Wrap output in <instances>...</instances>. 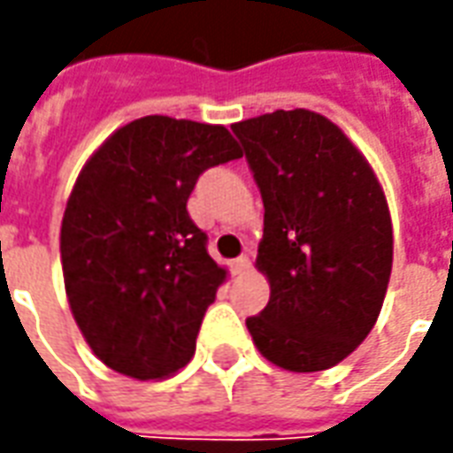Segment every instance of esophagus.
I'll return each mask as SVG.
<instances>
[{"label": "esophagus", "mask_w": 453, "mask_h": 453, "mask_svg": "<svg viewBox=\"0 0 453 453\" xmlns=\"http://www.w3.org/2000/svg\"><path fill=\"white\" fill-rule=\"evenodd\" d=\"M250 266H252L250 255H242V257H237L235 262H233V272H235V274H245V272H250Z\"/></svg>", "instance_id": "1"}]
</instances>
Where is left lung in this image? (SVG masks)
Returning <instances> with one entry per match:
<instances>
[{"label":"left lung","instance_id":"left-lung-1","mask_svg":"<svg viewBox=\"0 0 453 453\" xmlns=\"http://www.w3.org/2000/svg\"><path fill=\"white\" fill-rule=\"evenodd\" d=\"M233 133L265 201L257 266L272 286L247 330L281 369H330L366 340L386 298L393 227L383 188L320 113H265Z\"/></svg>","mask_w":453,"mask_h":453}]
</instances>
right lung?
Wrapping results in <instances>:
<instances>
[{
	"mask_svg": "<svg viewBox=\"0 0 453 453\" xmlns=\"http://www.w3.org/2000/svg\"><path fill=\"white\" fill-rule=\"evenodd\" d=\"M242 157L223 126L145 116L123 126L77 177L60 230L67 301L109 369L165 379L196 349L226 269L188 218L198 177Z\"/></svg>",
	"mask_w": 453,
	"mask_h": 453,
	"instance_id": "obj_1",
	"label": "right lung"
}]
</instances>
